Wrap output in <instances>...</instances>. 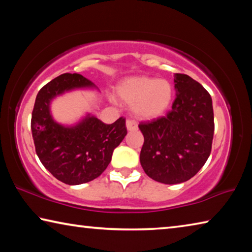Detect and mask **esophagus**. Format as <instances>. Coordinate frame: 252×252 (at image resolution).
Segmentation results:
<instances>
[{"label":"esophagus","mask_w":252,"mask_h":252,"mask_svg":"<svg viewBox=\"0 0 252 252\" xmlns=\"http://www.w3.org/2000/svg\"><path fill=\"white\" fill-rule=\"evenodd\" d=\"M126 126L127 131H135V130H138V123H136L133 120H130V119H129V120H126Z\"/></svg>","instance_id":"esophagus-1"}]
</instances>
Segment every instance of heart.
Returning a JSON list of instances; mask_svg holds the SVG:
<instances>
[{
  "label": "heart",
  "mask_w": 252,
  "mask_h": 252,
  "mask_svg": "<svg viewBox=\"0 0 252 252\" xmlns=\"http://www.w3.org/2000/svg\"><path fill=\"white\" fill-rule=\"evenodd\" d=\"M117 92L123 101L132 105L135 116L143 120L162 116L173 99L172 85L168 81L148 76H134L122 81Z\"/></svg>",
  "instance_id": "b5f03b06"
}]
</instances>
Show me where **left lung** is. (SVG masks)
<instances>
[{
	"instance_id": "1",
	"label": "left lung",
	"mask_w": 252,
	"mask_h": 252,
	"mask_svg": "<svg viewBox=\"0 0 252 252\" xmlns=\"http://www.w3.org/2000/svg\"><path fill=\"white\" fill-rule=\"evenodd\" d=\"M177 96L165 117L141 122L144 136L140 162L149 177L165 185L188 181L198 173L211 152L212 99L187 74H174Z\"/></svg>"
}]
</instances>
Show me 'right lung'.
<instances>
[{
  "instance_id": "right-lung-1",
  "label": "right lung",
  "mask_w": 252,
  "mask_h": 252,
  "mask_svg": "<svg viewBox=\"0 0 252 252\" xmlns=\"http://www.w3.org/2000/svg\"><path fill=\"white\" fill-rule=\"evenodd\" d=\"M76 89H95V85L78 73H64L50 81L37 93L31 120L34 146L42 164L58 180L70 186L99 177L126 135L125 118L112 125H105L91 114L73 126L55 121L51 102Z\"/></svg>"
}]
</instances>
